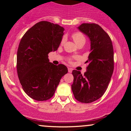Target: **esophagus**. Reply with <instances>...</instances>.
Wrapping results in <instances>:
<instances>
[{
  "label": "esophagus",
  "mask_w": 131,
  "mask_h": 131,
  "mask_svg": "<svg viewBox=\"0 0 131 131\" xmlns=\"http://www.w3.org/2000/svg\"><path fill=\"white\" fill-rule=\"evenodd\" d=\"M68 70L69 73H71L72 71H73V69L71 68H68Z\"/></svg>",
  "instance_id": "obj_1"
}]
</instances>
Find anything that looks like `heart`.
Here are the masks:
<instances>
[{"label": "heart", "instance_id": "obj_1", "mask_svg": "<svg viewBox=\"0 0 131 131\" xmlns=\"http://www.w3.org/2000/svg\"><path fill=\"white\" fill-rule=\"evenodd\" d=\"M72 38L74 40V42L76 44H79V43L84 42L85 43V37L84 34L81 32L77 31V32H75L72 34ZM64 42V39L63 38L61 41V45H63Z\"/></svg>", "mask_w": 131, "mask_h": 131}]
</instances>
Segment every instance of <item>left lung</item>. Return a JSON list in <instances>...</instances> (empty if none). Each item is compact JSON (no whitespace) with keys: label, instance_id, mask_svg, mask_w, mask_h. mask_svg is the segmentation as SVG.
<instances>
[{"label":"left lung","instance_id":"1","mask_svg":"<svg viewBox=\"0 0 131 131\" xmlns=\"http://www.w3.org/2000/svg\"><path fill=\"white\" fill-rule=\"evenodd\" d=\"M78 28L90 39L91 53L84 74L72 72L71 89L78 101L89 103L100 99L107 89L114 70L113 47L108 34L97 24L82 23Z\"/></svg>","mask_w":131,"mask_h":131}]
</instances>
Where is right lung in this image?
I'll return each instance as SVG.
<instances>
[{
    "label": "right lung",
    "instance_id": "right-lung-1",
    "mask_svg": "<svg viewBox=\"0 0 131 131\" xmlns=\"http://www.w3.org/2000/svg\"><path fill=\"white\" fill-rule=\"evenodd\" d=\"M64 28L42 21L27 31L17 51L16 69L23 89L29 97L45 101L53 97L61 78L68 73L63 64L49 62L48 54L58 49Z\"/></svg>",
    "mask_w": 131,
    "mask_h": 131
}]
</instances>
